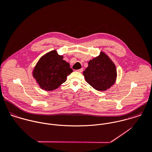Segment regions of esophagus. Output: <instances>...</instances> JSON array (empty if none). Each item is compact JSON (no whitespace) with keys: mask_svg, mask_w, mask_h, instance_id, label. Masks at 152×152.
I'll list each match as a JSON object with an SVG mask.
<instances>
[{"mask_svg":"<svg viewBox=\"0 0 152 152\" xmlns=\"http://www.w3.org/2000/svg\"><path fill=\"white\" fill-rule=\"evenodd\" d=\"M83 71V68H81V69H79L77 70V71H78L79 72H81Z\"/></svg>","mask_w":152,"mask_h":152,"instance_id":"1","label":"esophagus"}]
</instances>
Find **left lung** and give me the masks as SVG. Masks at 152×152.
<instances>
[{
  "label": "left lung",
  "instance_id": "left-lung-1",
  "mask_svg": "<svg viewBox=\"0 0 152 152\" xmlns=\"http://www.w3.org/2000/svg\"><path fill=\"white\" fill-rule=\"evenodd\" d=\"M86 81L97 91H105L115 83L117 71L114 64L104 52L88 62L83 72Z\"/></svg>",
  "mask_w": 152,
  "mask_h": 152
}]
</instances>
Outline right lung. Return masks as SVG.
<instances>
[{
	"label": "right lung",
	"mask_w": 152,
	"mask_h": 152,
	"mask_svg": "<svg viewBox=\"0 0 152 152\" xmlns=\"http://www.w3.org/2000/svg\"><path fill=\"white\" fill-rule=\"evenodd\" d=\"M73 71L63 56L55 50L42 56L37 64L33 76L40 87L46 91L56 89Z\"/></svg>",
	"instance_id": "right-lung-1"
}]
</instances>
